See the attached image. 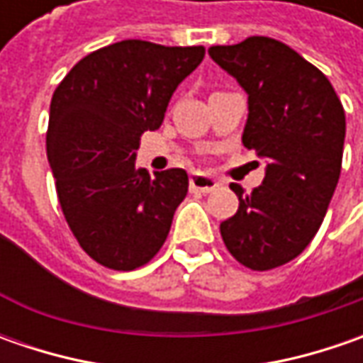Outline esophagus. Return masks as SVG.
<instances>
[{
  "instance_id": "obj_1",
  "label": "esophagus",
  "mask_w": 363,
  "mask_h": 363,
  "mask_svg": "<svg viewBox=\"0 0 363 363\" xmlns=\"http://www.w3.org/2000/svg\"><path fill=\"white\" fill-rule=\"evenodd\" d=\"M189 188L194 189V191L210 194V191H214L218 188V182L214 177H210V175L196 172V174L189 175Z\"/></svg>"
}]
</instances>
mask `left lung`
<instances>
[{"mask_svg":"<svg viewBox=\"0 0 363 363\" xmlns=\"http://www.w3.org/2000/svg\"><path fill=\"white\" fill-rule=\"evenodd\" d=\"M208 52L248 94L242 143L267 160L252 194L230 186L238 210L220 234L242 267L271 271L299 257L325 218L342 174L345 113L328 77L279 40L250 35Z\"/></svg>","mask_w":363,"mask_h":363,"instance_id":"8db88e82","label":"left lung"}]
</instances>
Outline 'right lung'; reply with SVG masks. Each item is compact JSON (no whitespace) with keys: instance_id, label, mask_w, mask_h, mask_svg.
Instances as JSON below:
<instances>
[{"instance_id":"obj_1","label":"right lung","mask_w":363,"mask_h":363,"mask_svg":"<svg viewBox=\"0 0 363 363\" xmlns=\"http://www.w3.org/2000/svg\"><path fill=\"white\" fill-rule=\"evenodd\" d=\"M203 54L123 40L84 56L52 94L46 151L58 202L82 250L106 269L135 271L155 257L188 194L184 169L149 177L135 157Z\"/></svg>"}]
</instances>
